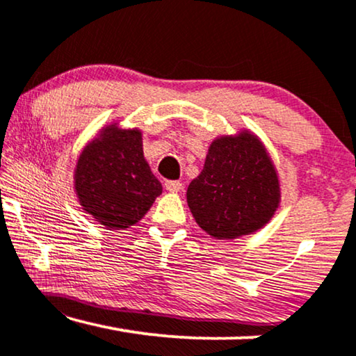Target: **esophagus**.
I'll return each mask as SVG.
<instances>
[{"label":"esophagus","mask_w":356,"mask_h":356,"mask_svg":"<svg viewBox=\"0 0 356 356\" xmlns=\"http://www.w3.org/2000/svg\"><path fill=\"white\" fill-rule=\"evenodd\" d=\"M165 188H167L170 193H179V191H181L183 184L177 181V179H168V181L165 183Z\"/></svg>","instance_id":"1"}]
</instances>
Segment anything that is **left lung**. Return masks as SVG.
I'll use <instances>...</instances> for the list:
<instances>
[{
  "instance_id": "1",
  "label": "left lung",
  "mask_w": 356,
  "mask_h": 356,
  "mask_svg": "<svg viewBox=\"0 0 356 356\" xmlns=\"http://www.w3.org/2000/svg\"><path fill=\"white\" fill-rule=\"evenodd\" d=\"M194 220L216 240H235L261 230L280 206V181L266 145L254 133L218 136L204 168L189 183Z\"/></svg>"
}]
</instances>
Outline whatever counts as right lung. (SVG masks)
<instances>
[{"label":"right lung","mask_w":356,"mask_h":356,"mask_svg":"<svg viewBox=\"0 0 356 356\" xmlns=\"http://www.w3.org/2000/svg\"><path fill=\"white\" fill-rule=\"evenodd\" d=\"M74 193L82 211L108 230H126L162 194L143 150V131L106 124L81 150Z\"/></svg>","instance_id":"1"}]
</instances>
